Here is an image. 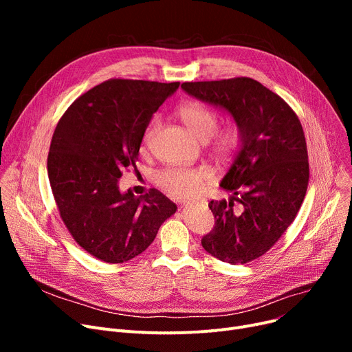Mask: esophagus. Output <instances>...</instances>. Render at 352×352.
<instances>
[{"label": "esophagus", "mask_w": 352, "mask_h": 352, "mask_svg": "<svg viewBox=\"0 0 352 352\" xmlns=\"http://www.w3.org/2000/svg\"><path fill=\"white\" fill-rule=\"evenodd\" d=\"M182 206H187V202H184V204Z\"/></svg>", "instance_id": "1"}]
</instances>
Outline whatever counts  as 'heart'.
I'll return each instance as SVG.
<instances>
[{
  "label": "heart",
  "instance_id": "obj_1",
  "mask_svg": "<svg viewBox=\"0 0 352 352\" xmlns=\"http://www.w3.org/2000/svg\"><path fill=\"white\" fill-rule=\"evenodd\" d=\"M177 114L195 137L202 141L208 140L211 151L218 157L232 155L243 142L241 126L234 121L218 126L219 114L204 102L184 101L178 105ZM160 126L161 118L158 116L148 121L141 137V151H146L151 146ZM208 179L210 174L204 168L168 166L157 174L160 188L177 198L197 194Z\"/></svg>",
  "mask_w": 352,
  "mask_h": 352
}]
</instances>
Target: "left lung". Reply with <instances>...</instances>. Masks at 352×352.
I'll use <instances>...</instances> for the list:
<instances>
[{
    "label": "left lung",
    "mask_w": 352,
    "mask_h": 352,
    "mask_svg": "<svg viewBox=\"0 0 352 352\" xmlns=\"http://www.w3.org/2000/svg\"><path fill=\"white\" fill-rule=\"evenodd\" d=\"M181 88L227 109L241 126V148L221 181L234 195L210 202L215 226L201 244L221 261L247 264L275 245L301 208L309 178L302 125L280 96L248 77Z\"/></svg>",
    "instance_id": "left-lung-1"
}]
</instances>
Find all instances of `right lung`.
<instances>
[{
	"label": "right lung",
	"mask_w": 352,
	"mask_h": 352,
	"mask_svg": "<svg viewBox=\"0 0 352 352\" xmlns=\"http://www.w3.org/2000/svg\"><path fill=\"white\" fill-rule=\"evenodd\" d=\"M178 87L111 78L74 101L55 126L47 160L55 204L74 241L104 263L144 252L177 211L155 188L121 194L118 178L137 170L144 128Z\"/></svg>",
	"instance_id": "obj_1"
}]
</instances>
